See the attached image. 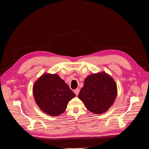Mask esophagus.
I'll use <instances>...</instances> for the list:
<instances>
[{
	"label": "esophagus",
	"mask_w": 149,
	"mask_h": 149,
	"mask_svg": "<svg viewBox=\"0 0 149 149\" xmlns=\"http://www.w3.org/2000/svg\"><path fill=\"white\" fill-rule=\"evenodd\" d=\"M74 93H75L76 95V96H78V94H79V88H76V89H74Z\"/></svg>",
	"instance_id": "1"
}]
</instances>
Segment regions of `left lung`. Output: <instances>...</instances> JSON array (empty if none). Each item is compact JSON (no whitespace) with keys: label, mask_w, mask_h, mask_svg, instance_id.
I'll return each mask as SVG.
<instances>
[{"label":"left lung","mask_w":149,"mask_h":149,"mask_svg":"<svg viewBox=\"0 0 149 149\" xmlns=\"http://www.w3.org/2000/svg\"><path fill=\"white\" fill-rule=\"evenodd\" d=\"M116 96L114 81L109 75L102 73L89 75L85 79L78 97L89 111L99 114L107 111Z\"/></svg>","instance_id":"1"}]
</instances>
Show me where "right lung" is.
<instances>
[{
	"label": "right lung",
	"mask_w": 149,
	"mask_h": 149,
	"mask_svg": "<svg viewBox=\"0 0 149 149\" xmlns=\"http://www.w3.org/2000/svg\"><path fill=\"white\" fill-rule=\"evenodd\" d=\"M35 100L43 112L56 116L63 112L68 102L75 97L69 86L55 74L42 75L33 87Z\"/></svg>",
	"instance_id": "1"
}]
</instances>
